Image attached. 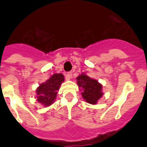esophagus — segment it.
<instances>
[{
    "label": "esophagus",
    "mask_w": 147,
    "mask_h": 147,
    "mask_svg": "<svg viewBox=\"0 0 147 147\" xmlns=\"http://www.w3.org/2000/svg\"><path fill=\"white\" fill-rule=\"evenodd\" d=\"M72 72H67V73L66 74L65 79H66V80H70V78H72Z\"/></svg>",
    "instance_id": "esophagus-1"
}]
</instances>
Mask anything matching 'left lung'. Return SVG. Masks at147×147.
I'll return each instance as SVG.
<instances>
[{
  "label": "left lung",
  "instance_id": "1",
  "mask_svg": "<svg viewBox=\"0 0 147 147\" xmlns=\"http://www.w3.org/2000/svg\"><path fill=\"white\" fill-rule=\"evenodd\" d=\"M78 86L82 88V96L86 102L96 105L98 100L102 96V86L95 79H92L84 73L77 78Z\"/></svg>",
  "mask_w": 147,
  "mask_h": 147
}]
</instances>
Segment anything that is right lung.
Returning a JSON list of instances; mask_svg holds the SVG:
<instances>
[{
	"mask_svg": "<svg viewBox=\"0 0 147 147\" xmlns=\"http://www.w3.org/2000/svg\"><path fill=\"white\" fill-rule=\"evenodd\" d=\"M64 80L62 74H53L45 83H41L36 90L37 101L45 107L51 105Z\"/></svg>",
	"mask_w": 147,
	"mask_h": 147,
	"instance_id": "1",
	"label": "right lung"
}]
</instances>
